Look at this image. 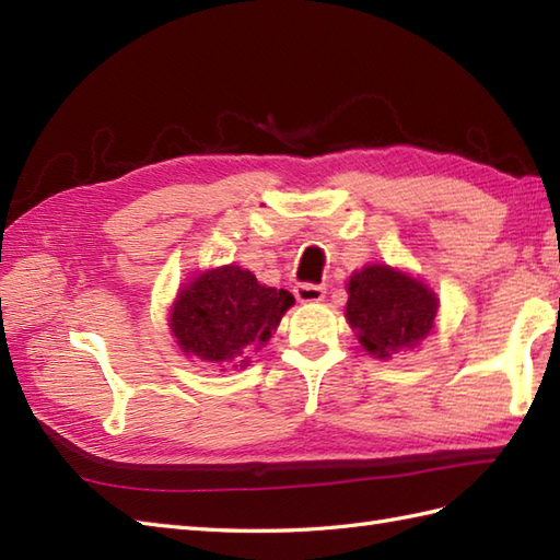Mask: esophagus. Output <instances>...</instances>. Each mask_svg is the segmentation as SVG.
Wrapping results in <instances>:
<instances>
[{
  "label": "esophagus",
  "instance_id": "esophagus-1",
  "mask_svg": "<svg viewBox=\"0 0 560 560\" xmlns=\"http://www.w3.org/2000/svg\"><path fill=\"white\" fill-rule=\"evenodd\" d=\"M295 299L301 303H319L325 299V287H317V283H299V287L293 289Z\"/></svg>",
  "mask_w": 560,
  "mask_h": 560
}]
</instances>
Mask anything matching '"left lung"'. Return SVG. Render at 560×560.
Returning <instances> with one entry per match:
<instances>
[{
    "instance_id": "1",
    "label": "left lung",
    "mask_w": 560,
    "mask_h": 560,
    "mask_svg": "<svg viewBox=\"0 0 560 560\" xmlns=\"http://www.w3.org/2000/svg\"><path fill=\"white\" fill-rule=\"evenodd\" d=\"M435 313V293L397 269L371 265L349 281L347 319L377 359L416 347L433 329Z\"/></svg>"
}]
</instances>
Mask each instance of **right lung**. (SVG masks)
Instances as JSON below:
<instances>
[{
	"label": "right lung",
	"instance_id": "obj_1",
	"mask_svg": "<svg viewBox=\"0 0 560 560\" xmlns=\"http://www.w3.org/2000/svg\"><path fill=\"white\" fill-rule=\"evenodd\" d=\"M291 305L289 291L261 287L255 273L231 265L187 283L173 305L171 329L187 355L243 368Z\"/></svg>",
	"mask_w": 560,
	"mask_h": 560
}]
</instances>
